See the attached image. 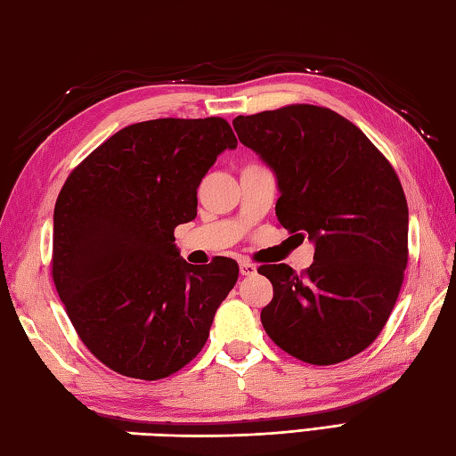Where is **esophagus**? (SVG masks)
Returning a JSON list of instances; mask_svg holds the SVG:
<instances>
[{"label":"esophagus","instance_id":"obj_1","mask_svg":"<svg viewBox=\"0 0 456 456\" xmlns=\"http://www.w3.org/2000/svg\"><path fill=\"white\" fill-rule=\"evenodd\" d=\"M256 272H257V268L252 262H246V260L240 262V273H242V276H254Z\"/></svg>","mask_w":456,"mask_h":456}]
</instances>
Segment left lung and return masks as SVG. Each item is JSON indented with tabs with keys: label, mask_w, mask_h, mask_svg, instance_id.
I'll return each instance as SVG.
<instances>
[{
	"label": "left lung",
	"mask_w": 456,
	"mask_h": 456,
	"mask_svg": "<svg viewBox=\"0 0 456 456\" xmlns=\"http://www.w3.org/2000/svg\"><path fill=\"white\" fill-rule=\"evenodd\" d=\"M232 125L276 175L280 224L315 246L304 273L257 268L273 286L260 314L265 333L312 365L362 354L387 323L407 268L409 208L393 167L325 107L289 105Z\"/></svg>",
	"instance_id": "8db88e82"
}]
</instances>
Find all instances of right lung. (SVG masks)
Instances as JSON below:
<instances>
[{
	"instance_id": "obj_1",
	"label": "right lung",
	"mask_w": 456,
	"mask_h": 456,
	"mask_svg": "<svg viewBox=\"0 0 456 456\" xmlns=\"http://www.w3.org/2000/svg\"><path fill=\"white\" fill-rule=\"evenodd\" d=\"M236 144L220 117L154 118L121 128L65 180L51 272L75 331L113 371L162 379L208 339L238 264H188L175 228L196 218V188Z\"/></svg>"
}]
</instances>
